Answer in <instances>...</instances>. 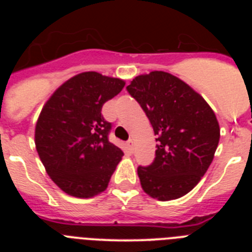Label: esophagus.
Masks as SVG:
<instances>
[{"label":"esophagus","instance_id":"34e87169","mask_svg":"<svg viewBox=\"0 0 252 252\" xmlns=\"http://www.w3.org/2000/svg\"><path fill=\"white\" fill-rule=\"evenodd\" d=\"M126 148H127L128 153H133V141L132 140H128V141L126 142Z\"/></svg>","mask_w":252,"mask_h":252}]
</instances>
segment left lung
<instances>
[{"instance_id":"1","label":"left lung","mask_w":252,"mask_h":252,"mask_svg":"<svg viewBox=\"0 0 252 252\" xmlns=\"http://www.w3.org/2000/svg\"><path fill=\"white\" fill-rule=\"evenodd\" d=\"M126 90L158 136L154 161L137 168L142 189L159 201L183 197L215 157L220 141L215 112L188 84L165 72L139 75Z\"/></svg>"}]
</instances>
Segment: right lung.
<instances>
[{
  "label": "right lung",
  "instance_id": "add662e5",
  "mask_svg": "<svg viewBox=\"0 0 252 252\" xmlns=\"http://www.w3.org/2000/svg\"><path fill=\"white\" fill-rule=\"evenodd\" d=\"M125 82L95 72L70 78L45 103L35 128V145L49 177L78 198L103 192L122 150L108 140L112 124L102 106L119 94Z\"/></svg>",
  "mask_w": 252,
  "mask_h": 252
}]
</instances>
